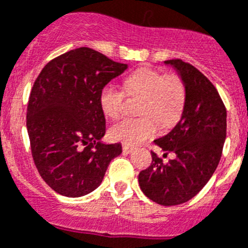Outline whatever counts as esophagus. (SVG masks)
<instances>
[{"label":"esophagus","mask_w":248,"mask_h":248,"mask_svg":"<svg viewBox=\"0 0 248 248\" xmlns=\"http://www.w3.org/2000/svg\"><path fill=\"white\" fill-rule=\"evenodd\" d=\"M123 151H124V153H132L133 152V147L128 146V144H123Z\"/></svg>","instance_id":"esophagus-1"}]
</instances>
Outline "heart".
I'll return each instance as SVG.
<instances>
[{
  "instance_id": "heart-1",
  "label": "heart",
  "mask_w": 248,
  "mask_h": 248,
  "mask_svg": "<svg viewBox=\"0 0 248 248\" xmlns=\"http://www.w3.org/2000/svg\"><path fill=\"white\" fill-rule=\"evenodd\" d=\"M125 90L129 93L146 96L138 118H125L110 128V137L115 140L137 146L152 138L158 126H172L179 120L185 105V87L177 77H167L153 69H140L125 78ZM124 93L115 85H108L100 92L102 111L111 119L119 118L123 111Z\"/></svg>"
}]
</instances>
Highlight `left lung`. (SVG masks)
<instances>
[{"label": "left lung", "mask_w": 248, "mask_h": 248, "mask_svg": "<svg viewBox=\"0 0 248 248\" xmlns=\"http://www.w3.org/2000/svg\"><path fill=\"white\" fill-rule=\"evenodd\" d=\"M185 87V105L179 123L155 143L163 163L152 152V163L139 173L143 194L159 205H179L193 199L213 176L222 156L227 133V110L219 93L200 71L181 59L166 61Z\"/></svg>", "instance_id": "obj_1"}]
</instances>
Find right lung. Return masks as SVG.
Listing matches in <instances>:
<instances>
[{"label":"right lung","mask_w":248,"mask_h":248,"mask_svg":"<svg viewBox=\"0 0 248 248\" xmlns=\"http://www.w3.org/2000/svg\"><path fill=\"white\" fill-rule=\"evenodd\" d=\"M93 49L77 48L48 63L32 86L26 112L32 158L55 193L79 198L97 189L122 144L101 142L105 116L100 92L124 73Z\"/></svg>","instance_id":"right-lung-1"}]
</instances>
